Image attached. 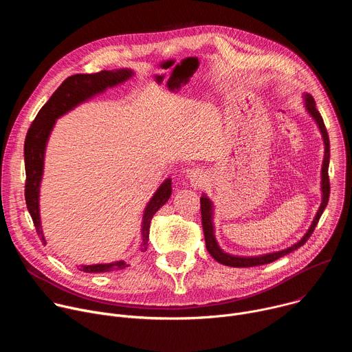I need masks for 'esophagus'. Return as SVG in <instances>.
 I'll use <instances>...</instances> for the list:
<instances>
[{
    "label": "esophagus",
    "mask_w": 352,
    "mask_h": 352,
    "mask_svg": "<svg viewBox=\"0 0 352 352\" xmlns=\"http://www.w3.org/2000/svg\"><path fill=\"white\" fill-rule=\"evenodd\" d=\"M188 178H189V184L193 189H199L202 188L205 181H206V174L204 170L200 168H193L188 173Z\"/></svg>",
    "instance_id": "1"
}]
</instances>
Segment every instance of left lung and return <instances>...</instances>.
Listing matches in <instances>:
<instances>
[{"label":"left lung","instance_id":"left-lung-1","mask_svg":"<svg viewBox=\"0 0 352 352\" xmlns=\"http://www.w3.org/2000/svg\"><path fill=\"white\" fill-rule=\"evenodd\" d=\"M304 103H305V110L308 111V114L315 120L322 138H323V143H324V157H323V164H322V204L320 208L311 224V227L308 228L307 234L300 238L296 243L288 246L287 249L283 250H277V252L273 254H265V255H259V256H234L230 255L219 246V242L216 239L214 235V226H213V202L212 200L204 193L202 197H200V213H202V227H204V234H205V241H206V248L208 252L214 258V261H217L221 265L230 266V267H252V266H261V265H267L270 262H274L283 256H285L287 254H291L292 250L298 249L299 246H302L309 236L312 235L324 208L327 206L329 202V196H330V182H329V162H330V142H329V135L323 122V118L320 116V113L316 110V103L314 97L309 93L304 94Z\"/></svg>","mask_w":352,"mask_h":352}]
</instances>
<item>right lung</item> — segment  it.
Segmentation results:
<instances>
[{"label":"right lung","mask_w":352,"mask_h":352,"mask_svg":"<svg viewBox=\"0 0 352 352\" xmlns=\"http://www.w3.org/2000/svg\"><path fill=\"white\" fill-rule=\"evenodd\" d=\"M135 74L132 69H116V71H102L97 74H76L67 78L61 86L50 97L48 102L41 107L34 121L32 122L26 139H25V170H26V185H25V199L26 206L32 216L33 224L41 241L45 243V238L41 230L40 220V185L44 170V155L45 146L50 135L54 128L56 121L64 114L74 110L76 106L87 102L89 98L106 91L109 87L124 83ZM171 196V178H167L156 190V193L148 200L144 208L142 217V243L140 250L144 252L148 245V228L156 212L166 205ZM128 267L126 262L117 261L111 263L87 265L80 266V272L85 273H106L114 270H122Z\"/></svg>","instance_id":"obj_1"}]
</instances>
